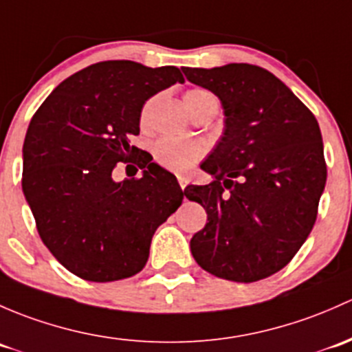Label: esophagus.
<instances>
[{
	"label": "esophagus",
	"instance_id": "esophagus-1",
	"mask_svg": "<svg viewBox=\"0 0 352 352\" xmlns=\"http://www.w3.org/2000/svg\"><path fill=\"white\" fill-rule=\"evenodd\" d=\"M177 183H179L181 190H184V188H186V184H188V181H186V177H184V176H177Z\"/></svg>",
	"mask_w": 352,
	"mask_h": 352
}]
</instances>
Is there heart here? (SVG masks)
<instances>
[{
  "label": "heart",
  "mask_w": 352,
  "mask_h": 352,
  "mask_svg": "<svg viewBox=\"0 0 352 352\" xmlns=\"http://www.w3.org/2000/svg\"><path fill=\"white\" fill-rule=\"evenodd\" d=\"M184 103L191 115H197L203 108L210 104H219L213 93L206 89L195 88L186 91L184 95ZM146 115V111H144ZM205 155V146L195 140L176 139V137H162L154 144V157L159 164L164 168L173 169V171H190L195 164Z\"/></svg>",
  "instance_id": "obj_1"
}]
</instances>
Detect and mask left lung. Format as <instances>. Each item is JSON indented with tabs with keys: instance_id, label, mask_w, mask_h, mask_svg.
I'll list each match as a JSON object with an SVG mask.
<instances>
[{
	"instance_id": "1",
	"label": "left lung",
	"mask_w": 352,
	"mask_h": 352,
	"mask_svg": "<svg viewBox=\"0 0 352 352\" xmlns=\"http://www.w3.org/2000/svg\"><path fill=\"white\" fill-rule=\"evenodd\" d=\"M183 72L219 96L226 113L222 139L201 164L213 181L184 190L206 210L191 254L217 278L259 281L293 259L317 219L327 179L320 129L266 69L227 64Z\"/></svg>"
}]
</instances>
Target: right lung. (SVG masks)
Segmentation results:
<instances>
[{"instance_id":"add662e5","label":"right lung","mask_w":352,"mask_h":352,"mask_svg":"<svg viewBox=\"0 0 352 352\" xmlns=\"http://www.w3.org/2000/svg\"><path fill=\"white\" fill-rule=\"evenodd\" d=\"M175 82H184L175 66L104 60L69 76L32 117L23 195L43 244L82 280L107 283L142 271L155 229L183 201L176 177L130 146L144 103ZM126 160L143 177L117 184L111 171Z\"/></svg>"}]
</instances>
